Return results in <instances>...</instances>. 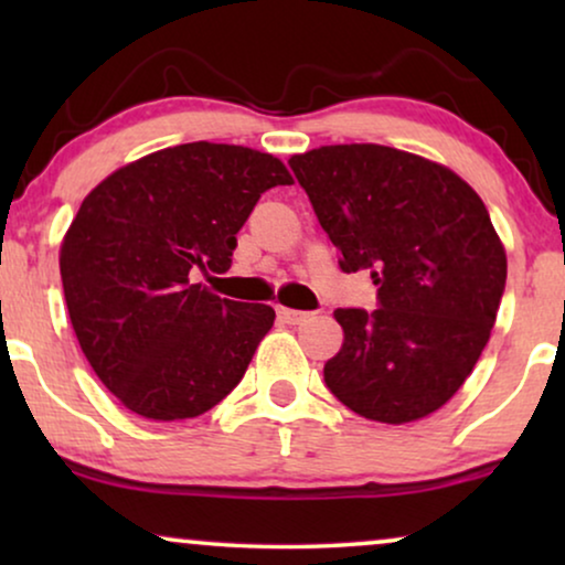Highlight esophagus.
I'll list each match as a JSON object with an SVG mask.
<instances>
[{
  "label": "esophagus",
  "mask_w": 565,
  "mask_h": 565,
  "mask_svg": "<svg viewBox=\"0 0 565 565\" xmlns=\"http://www.w3.org/2000/svg\"><path fill=\"white\" fill-rule=\"evenodd\" d=\"M277 316H280V321H285V323H303L311 313H306V311H296V308L277 306Z\"/></svg>",
  "instance_id": "34e87169"
}]
</instances>
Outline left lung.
I'll use <instances>...</instances> for the list:
<instances>
[{
    "mask_svg": "<svg viewBox=\"0 0 565 565\" xmlns=\"http://www.w3.org/2000/svg\"><path fill=\"white\" fill-rule=\"evenodd\" d=\"M344 273L367 269L377 308H337L342 350L329 391L383 424L429 416L473 373L507 282V252L483 200L452 169L381 143L290 159Z\"/></svg>",
    "mask_w": 565,
    "mask_h": 565,
    "instance_id": "1",
    "label": "left lung"
}]
</instances>
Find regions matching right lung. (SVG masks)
<instances>
[{
  "instance_id": "obj_1",
  "label": "right lung",
  "mask_w": 565,
  "mask_h": 565,
  "mask_svg": "<svg viewBox=\"0 0 565 565\" xmlns=\"http://www.w3.org/2000/svg\"><path fill=\"white\" fill-rule=\"evenodd\" d=\"M292 184L246 146L182 143L115 169L61 242L68 319L105 388L153 422L192 419L228 396L275 323L273 306L218 298L262 192Z\"/></svg>"
}]
</instances>
